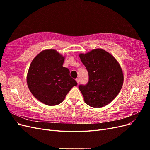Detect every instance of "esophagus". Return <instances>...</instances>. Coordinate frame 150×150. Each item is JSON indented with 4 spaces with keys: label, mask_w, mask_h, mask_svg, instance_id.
Masks as SVG:
<instances>
[{
    "label": "esophagus",
    "mask_w": 150,
    "mask_h": 150,
    "mask_svg": "<svg viewBox=\"0 0 150 150\" xmlns=\"http://www.w3.org/2000/svg\"><path fill=\"white\" fill-rule=\"evenodd\" d=\"M76 82H77V83H78V84H79V79H78V78H77V79H76Z\"/></svg>",
    "instance_id": "obj_1"
}]
</instances>
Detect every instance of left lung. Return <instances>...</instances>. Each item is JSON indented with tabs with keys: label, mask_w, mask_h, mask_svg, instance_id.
<instances>
[{
	"label": "left lung",
	"mask_w": 150,
	"mask_h": 150,
	"mask_svg": "<svg viewBox=\"0 0 150 150\" xmlns=\"http://www.w3.org/2000/svg\"><path fill=\"white\" fill-rule=\"evenodd\" d=\"M79 56L89 75L88 84L79 86L84 102L93 108L107 105L119 94L123 84L120 64L103 49H94Z\"/></svg>",
	"instance_id": "1"
}]
</instances>
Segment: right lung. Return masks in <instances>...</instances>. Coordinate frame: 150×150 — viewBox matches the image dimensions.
I'll use <instances>...</instances> for the list:
<instances>
[{
  "instance_id": "1",
  "label": "right lung",
  "mask_w": 150,
  "mask_h": 150,
  "mask_svg": "<svg viewBox=\"0 0 150 150\" xmlns=\"http://www.w3.org/2000/svg\"><path fill=\"white\" fill-rule=\"evenodd\" d=\"M64 57L55 49L44 50L30 63L27 83L33 96L48 106L60 104L78 83L63 67Z\"/></svg>"
}]
</instances>
